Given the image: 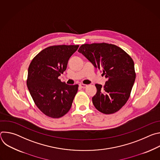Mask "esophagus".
I'll return each instance as SVG.
<instances>
[{"mask_svg": "<svg viewBox=\"0 0 160 160\" xmlns=\"http://www.w3.org/2000/svg\"><path fill=\"white\" fill-rule=\"evenodd\" d=\"M79 86H80V87H81V88H86V87H87V85L83 84V83H80V84H79Z\"/></svg>", "mask_w": 160, "mask_h": 160, "instance_id": "1", "label": "esophagus"}]
</instances>
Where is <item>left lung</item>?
I'll use <instances>...</instances> for the list:
<instances>
[{
  "label": "left lung",
  "mask_w": 160,
  "mask_h": 160,
  "mask_svg": "<svg viewBox=\"0 0 160 160\" xmlns=\"http://www.w3.org/2000/svg\"><path fill=\"white\" fill-rule=\"evenodd\" d=\"M78 52L102 72L107 78L104 86L96 83L97 92L92 98L95 108L109 115L119 111L128 101L133 85L135 72L132 58L113 44H83Z\"/></svg>",
  "instance_id": "1"
}]
</instances>
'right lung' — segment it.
<instances>
[{
  "label": "right lung",
  "instance_id": "1",
  "mask_svg": "<svg viewBox=\"0 0 160 160\" xmlns=\"http://www.w3.org/2000/svg\"><path fill=\"white\" fill-rule=\"evenodd\" d=\"M78 45H53L40 51L28 67L27 84L38 108L45 115L59 118L70 109L78 85H70L58 78Z\"/></svg>",
  "mask_w": 160,
  "mask_h": 160
}]
</instances>
